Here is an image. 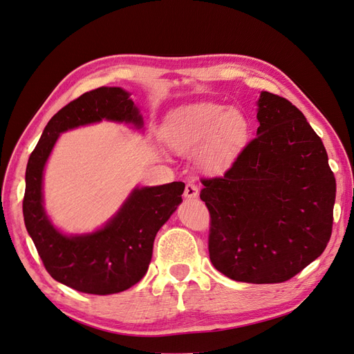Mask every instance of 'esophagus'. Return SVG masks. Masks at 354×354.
<instances>
[{
	"mask_svg": "<svg viewBox=\"0 0 354 354\" xmlns=\"http://www.w3.org/2000/svg\"><path fill=\"white\" fill-rule=\"evenodd\" d=\"M184 195H185V198H188V200L197 198V197H198V187L195 185V184H191V182H189V184L185 185Z\"/></svg>",
	"mask_w": 354,
	"mask_h": 354,
	"instance_id": "obj_1",
	"label": "esophagus"
}]
</instances>
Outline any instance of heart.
Wrapping results in <instances>:
<instances>
[{
  "mask_svg": "<svg viewBox=\"0 0 354 354\" xmlns=\"http://www.w3.org/2000/svg\"><path fill=\"white\" fill-rule=\"evenodd\" d=\"M250 124L238 109L214 102H197L170 112L163 125V140L178 154L197 151V163L210 175L229 170L243 151Z\"/></svg>",
  "mask_w": 354,
  "mask_h": 354,
  "instance_id": "heart-1",
  "label": "heart"
}]
</instances>
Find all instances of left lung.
<instances>
[{"mask_svg": "<svg viewBox=\"0 0 354 354\" xmlns=\"http://www.w3.org/2000/svg\"><path fill=\"white\" fill-rule=\"evenodd\" d=\"M257 138L223 178L203 179L208 252L226 277L283 283L315 261L333 230L335 178L321 138L295 104L261 91Z\"/></svg>", "mask_w": 354, "mask_h": 354, "instance_id": "8db88e82", "label": "left lung"}]
</instances>
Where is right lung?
<instances>
[{
    "label": "right lung",
    "mask_w": 354,
    "mask_h": 354,
    "mask_svg": "<svg viewBox=\"0 0 354 354\" xmlns=\"http://www.w3.org/2000/svg\"><path fill=\"white\" fill-rule=\"evenodd\" d=\"M121 87H99L70 102L45 127L26 167L23 216L28 233L50 277L88 295H113L137 284L149 270L159 229L182 203L184 182L136 187L100 229L65 234L44 207V170L59 134L102 120L133 124L142 115Z\"/></svg>",
    "instance_id": "1"
}]
</instances>
